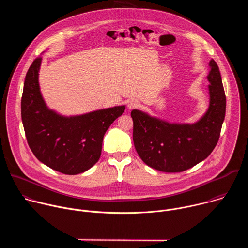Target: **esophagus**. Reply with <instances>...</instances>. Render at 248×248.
Instances as JSON below:
<instances>
[{"instance_id":"obj_1","label":"esophagus","mask_w":248,"mask_h":248,"mask_svg":"<svg viewBox=\"0 0 248 248\" xmlns=\"http://www.w3.org/2000/svg\"><path fill=\"white\" fill-rule=\"evenodd\" d=\"M138 106H139V102H138L136 99H131V100H129V101L127 102V108H128L129 110L134 109V108H137Z\"/></svg>"}]
</instances>
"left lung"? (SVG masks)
Masks as SVG:
<instances>
[{
	"label": "left lung",
	"instance_id": "1",
	"mask_svg": "<svg viewBox=\"0 0 248 248\" xmlns=\"http://www.w3.org/2000/svg\"><path fill=\"white\" fill-rule=\"evenodd\" d=\"M209 106L193 124L170 123L140 110H132L133 143L147 166L179 172L205 160L214 150L226 115V95L218 64L209 62Z\"/></svg>",
	"mask_w": 248,
	"mask_h": 248
}]
</instances>
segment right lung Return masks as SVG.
I'll return each mask as SVG.
<instances>
[{"mask_svg":"<svg viewBox=\"0 0 248 248\" xmlns=\"http://www.w3.org/2000/svg\"><path fill=\"white\" fill-rule=\"evenodd\" d=\"M42 58L30 65L21 98V119L28 145L40 162L65 174H78L99 160L103 137L125 106L63 116L50 109L40 90Z\"/></svg>","mask_w":248,"mask_h":248,"instance_id":"right-lung-1","label":"right lung"}]
</instances>
